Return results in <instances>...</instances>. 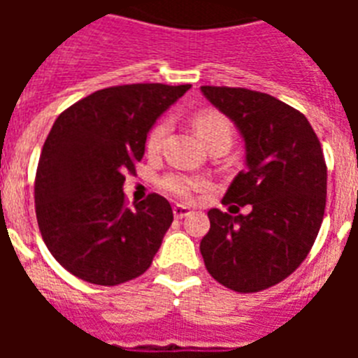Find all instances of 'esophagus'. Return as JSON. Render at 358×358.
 <instances>
[{"mask_svg":"<svg viewBox=\"0 0 358 358\" xmlns=\"http://www.w3.org/2000/svg\"><path fill=\"white\" fill-rule=\"evenodd\" d=\"M173 213H174V217L176 219H184L187 217L191 213V210L187 206H184V204H176V206L173 208Z\"/></svg>","mask_w":358,"mask_h":358,"instance_id":"34e87169","label":"esophagus"}]
</instances>
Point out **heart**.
I'll list each match as a JSON object with an SVG mask.
<instances>
[{"label": "heart", "instance_id": "1", "mask_svg": "<svg viewBox=\"0 0 358 358\" xmlns=\"http://www.w3.org/2000/svg\"><path fill=\"white\" fill-rule=\"evenodd\" d=\"M193 126H195L196 134L202 139L204 145L215 143V141H230L232 139V129H230L229 120L224 119L223 115L215 113V111H202V113L195 115L193 119ZM167 131V122L162 120L157 122L154 128L148 131L146 137V148L148 152H156L162 145L163 137ZM163 189H167L169 193L180 196V199H189L195 191L204 187V182L201 178H189V176H182V174H171L162 182Z\"/></svg>", "mask_w": 358, "mask_h": 358}]
</instances>
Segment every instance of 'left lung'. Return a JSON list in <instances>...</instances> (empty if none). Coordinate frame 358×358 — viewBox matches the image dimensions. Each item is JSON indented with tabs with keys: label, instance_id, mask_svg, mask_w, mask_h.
<instances>
[{
	"label": "left lung",
	"instance_id": "8db88e82",
	"mask_svg": "<svg viewBox=\"0 0 358 358\" xmlns=\"http://www.w3.org/2000/svg\"><path fill=\"white\" fill-rule=\"evenodd\" d=\"M201 91L234 122L245 146V169L223 204H250L245 215L208 212L201 255L223 286L260 292L292 275L316 241L327 196L322 145L305 115L269 94L210 85Z\"/></svg>",
	"mask_w": 358,
	"mask_h": 358
}]
</instances>
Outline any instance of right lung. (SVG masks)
I'll return each mask as SVG.
<instances>
[{
  "mask_svg": "<svg viewBox=\"0 0 358 358\" xmlns=\"http://www.w3.org/2000/svg\"><path fill=\"white\" fill-rule=\"evenodd\" d=\"M189 89L109 87L53 122L36 169V221L53 258L81 280L117 286L150 267L173 208L156 193L126 206L124 174L135 173L152 126Z\"/></svg>",
  "mask_w": 358,
  "mask_h": 358,
  "instance_id": "obj_1",
  "label": "right lung"
}]
</instances>
